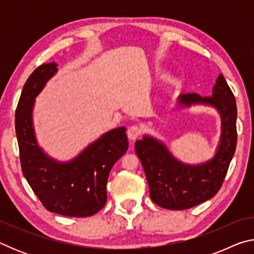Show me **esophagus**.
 Returning a JSON list of instances; mask_svg holds the SVG:
<instances>
[{
	"label": "esophagus",
	"mask_w": 254,
	"mask_h": 254,
	"mask_svg": "<svg viewBox=\"0 0 254 254\" xmlns=\"http://www.w3.org/2000/svg\"><path fill=\"white\" fill-rule=\"evenodd\" d=\"M141 133H142V127L137 126V124H133L127 128V136L131 141L137 139L141 135Z\"/></svg>",
	"instance_id": "34e87169"
}]
</instances>
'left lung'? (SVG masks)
Instances as JSON below:
<instances>
[{
    "label": "left lung",
    "mask_w": 254,
    "mask_h": 254,
    "mask_svg": "<svg viewBox=\"0 0 254 254\" xmlns=\"http://www.w3.org/2000/svg\"><path fill=\"white\" fill-rule=\"evenodd\" d=\"M204 103L216 107L222 115V137L213 160L199 166H186L176 160L163 145L144 136L135 142V153L143 166L150 197L166 209L191 208L217 194L234 156L236 132V101L224 76H218L212 96L189 93L180 97V104Z\"/></svg>",
    "instance_id": "obj_1"
}]
</instances>
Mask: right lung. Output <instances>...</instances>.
<instances>
[{"label":"right lung","instance_id":"1","mask_svg":"<svg viewBox=\"0 0 254 254\" xmlns=\"http://www.w3.org/2000/svg\"><path fill=\"white\" fill-rule=\"evenodd\" d=\"M55 63L34 69L23 86L15 111V132L25 179L49 212L69 217H88L104 207L106 184L114 163L127 152L126 127L105 133L75 160L58 163L42 153L32 127L33 101L55 72Z\"/></svg>","mask_w":254,"mask_h":254}]
</instances>
